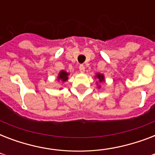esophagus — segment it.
I'll return each mask as SVG.
<instances>
[{"label":"esophagus","instance_id":"1","mask_svg":"<svg viewBox=\"0 0 155 155\" xmlns=\"http://www.w3.org/2000/svg\"><path fill=\"white\" fill-rule=\"evenodd\" d=\"M79 69H80V71L81 73H84L85 71V68L84 65H80V67H79Z\"/></svg>","mask_w":155,"mask_h":155}]
</instances>
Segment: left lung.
Masks as SVG:
<instances>
[{"mask_svg":"<svg viewBox=\"0 0 155 155\" xmlns=\"http://www.w3.org/2000/svg\"><path fill=\"white\" fill-rule=\"evenodd\" d=\"M95 78H96V79H98L100 83L104 82V76L103 74H101V73H97V75H95ZM97 86H98V88H100V87H101V85L98 84V83L97 82Z\"/></svg>","mask_w":155,"mask_h":155,"instance_id":"1","label":"left lung"}]
</instances>
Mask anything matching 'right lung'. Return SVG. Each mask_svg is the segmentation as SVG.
I'll use <instances>...</instances> for the list:
<instances>
[{"instance_id":"1","label":"right lung","mask_w":155,"mask_h":155,"mask_svg":"<svg viewBox=\"0 0 155 155\" xmlns=\"http://www.w3.org/2000/svg\"><path fill=\"white\" fill-rule=\"evenodd\" d=\"M70 75L65 71H61L60 72L58 73V81H62V82H65L68 80V75Z\"/></svg>"}]
</instances>
